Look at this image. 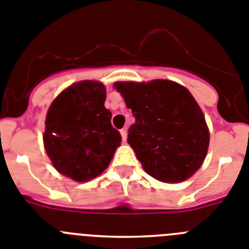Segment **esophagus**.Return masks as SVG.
<instances>
[{"instance_id":"obj_1","label":"esophagus","mask_w":249,"mask_h":249,"mask_svg":"<svg viewBox=\"0 0 249 249\" xmlns=\"http://www.w3.org/2000/svg\"><path fill=\"white\" fill-rule=\"evenodd\" d=\"M121 136H122L123 142H126V140H127V128H126V127L121 129Z\"/></svg>"}]
</instances>
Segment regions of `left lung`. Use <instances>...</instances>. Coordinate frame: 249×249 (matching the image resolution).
Segmentation results:
<instances>
[{
    "label": "left lung",
    "mask_w": 249,
    "mask_h": 249,
    "mask_svg": "<svg viewBox=\"0 0 249 249\" xmlns=\"http://www.w3.org/2000/svg\"><path fill=\"white\" fill-rule=\"evenodd\" d=\"M114 88L136 118L127 142L146 173L163 182L194 175L207 156L209 129L188 89L163 79L117 82Z\"/></svg>",
    "instance_id": "1"
}]
</instances>
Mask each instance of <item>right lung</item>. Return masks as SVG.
<instances>
[{
  "mask_svg": "<svg viewBox=\"0 0 249 249\" xmlns=\"http://www.w3.org/2000/svg\"><path fill=\"white\" fill-rule=\"evenodd\" d=\"M104 101L102 83L83 80L68 87L49 107L44 147L55 169L75 181L101 175L122 141Z\"/></svg>",
  "mask_w": 249,
  "mask_h": 249,
  "instance_id": "1",
  "label": "right lung"
}]
</instances>
